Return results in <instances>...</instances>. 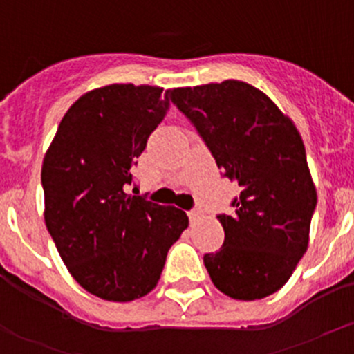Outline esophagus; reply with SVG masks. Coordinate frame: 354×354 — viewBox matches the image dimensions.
<instances>
[{
  "label": "esophagus",
  "instance_id": "obj_1",
  "mask_svg": "<svg viewBox=\"0 0 354 354\" xmlns=\"http://www.w3.org/2000/svg\"><path fill=\"white\" fill-rule=\"evenodd\" d=\"M188 217H190L192 223H195V221H197L198 217H200V210H197V209L190 210V212H188Z\"/></svg>",
  "mask_w": 354,
  "mask_h": 354
}]
</instances>
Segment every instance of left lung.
<instances>
[{
    "instance_id": "obj_1",
    "label": "left lung",
    "mask_w": 354,
    "mask_h": 354,
    "mask_svg": "<svg viewBox=\"0 0 354 354\" xmlns=\"http://www.w3.org/2000/svg\"><path fill=\"white\" fill-rule=\"evenodd\" d=\"M167 95L195 124L224 176L240 187L233 216H219L223 248L203 257L214 286L243 301L279 291L308 248L317 205L298 128L241 80L173 88Z\"/></svg>"
}]
</instances>
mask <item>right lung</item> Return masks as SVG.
<instances>
[{"mask_svg":"<svg viewBox=\"0 0 354 354\" xmlns=\"http://www.w3.org/2000/svg\"><path fill=\"white\" fill-rule=\"evenodd\" d=\"M167 106V94L152 85L85 92L42 160L46 227L71 277L106 301L151 292L171 245L188 227L183 210L127 194L135 159Z\"/></svg>","mask_w":354,"mask_h":354,"instance_id":"add662e5","label":"right lung"}]
</instances>
